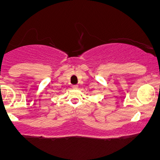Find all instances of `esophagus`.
<instances>
[{"label":"esophagus","instance_id":"1","mask_svg":"<svg viewBox=\"0 0 160 160\" xmlns=\"http://www.w3.org/2000/svg\"><path fill=\"white\" fill-rule=\"evenodd\" d=\"M72 88L74 89H78V85H74V86H72Z\"/></svg>","mask_w":160,"mask_h":160}]
</instances>
